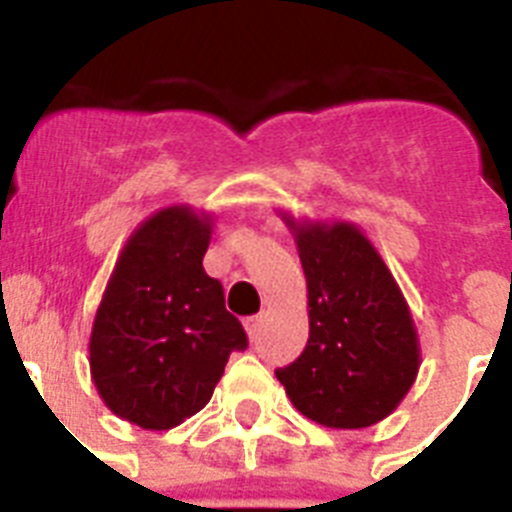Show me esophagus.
<instances>
[{"label": "esophagus", "instance_id": "1", "mask_svg": "<svg viewBox=\"0 0 512 512\" xmlns=\"http://www.w3.org/2000/svg\"><path fill=\"white\" fill-rule=\"evenodd\" d=\"M261 323H264V315H251V318L243 320V325H246V333L248 336H259L261 330Z\"/></svg>", "mask_w": 512, "mask_h": 512}]
</instances>
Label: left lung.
<instances>
[{"label": "left lung", "mask_w": 512, "mask_h": 512, "mask_svg": "<svg viewBox=\"0 0 512 512\" xmlns=\"http://www.w3.org/2000/svg\"><path fill=\"white\" fill-rule=\"evenodd\" d=\"M307 279L310 338L300 359L277 369L287 397L325 428H369L405 400L420 369L410 307L359 225L297 223Z\"/></svg>", "instance_id": "1"}]
</instances>
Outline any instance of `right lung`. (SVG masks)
Instances as JSON below:
<instances>
[{
    "label": "right lung",
    "mask_w": 512,
    "mask_h": 512,
    "mask_svg": "<svg viewBox=\"0 0 512 512\" xmlns=\"http://www.w3.org/2000/svg\"><path fill=\"white\" fill-rule=\"evenodd\" d=\"M212 217L189 205L153 212L120 251L97 307L89 369L117 418L169 431L210 402L246 330L225 310L202 259Z\"/></svg>",
    "instance_id": "right-lung-1"
}]
</instances>
